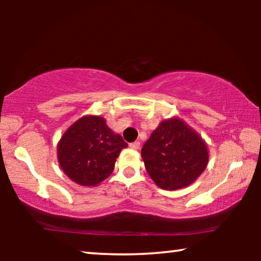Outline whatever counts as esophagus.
<instances>
[{
  "instance_id": "obj_1",
  "label": "esophagus",
  "mask_w": 261,
  "mask_h": 261,
  "mask_svg": "<svg viewBox=\"0 0 261 261\" xmlns=\"http://www.w3.org/2000/svg\"><path fill=\"white\" fill-rule=\"evenodd\" d=\"M129 147H130L132 149H135V151H137V149L140 148V142H139V141L132 142V144H129Z\"/></svg>"
}]
</instances>
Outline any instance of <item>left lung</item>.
<instances>
[{
	"label": "left lung",
	"mask_w": 261,
	"mask_h": 261,
	"mask_svg": "<svg viewBox=\"0 0 261 261\" xmlns=\"http://www.w3.org/2000/svg\"><path fill=\"white\" fill-rule=\"evenodd\" d=\"M152 180L164 190H178L194 183L209 162L208 146L197 132L179 117L166 119L152 132L141 149Z\"/></svg>",
	"instance_id": "1"
}]
</instances>
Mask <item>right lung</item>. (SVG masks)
<instances>
[{
	"label": "right lung",
	"mask_w": 261,
	"mask_h": 261,
	"mask_svg": "<svg viewBox=\"0 0 261 261\" xmlns=\"http://www.w3.org/2000/svg\"><path fill=\"white\" fill-rule=\"evenodd\" d=\"M127 146L120 134L107 126L105 117L85 115L64 132L57 156L71 180L82 187H96L112 174L117 156Z\"/></svg>",
	"instance_id": "right-lung-1"
}]
</instances>
